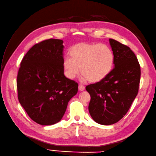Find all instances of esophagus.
I'll return each instance as SVG.
<instances>
[{"instance_id":"esophagus-1","label":"esophagus","mask_w":156,"mask_h":156,"mask_svg":"<svg viewBox=\"0 0 156 156\" xmlns=\"http://www.w3.org/2000/svg\"><path fill=\"white\" fill-rule=\"evenodd\" d=\"M78 89L80 91H83V90H85V86L84 85H82V84H80L78 86Z\"/></svg>"}]
</instances>
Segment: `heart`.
<instances>
[{
    "label": "heart",
    "instance_id": "b5f03b06",
    "mask_svg": "<svg viewBox=\"0 0 156 156\" xmlns=\"http://www.w3.org/2000/svg\"><path fill=\"white\" fill-rule=\"evenodd\" d=\"M69 57L62 62L65 75L74 79L79 74L91 82H98L110 74L114 64V54L108 46L81 42L70 50Z\"/></svg>",
    "mask_w": 156,
    "mask_h": 156
}]
</instances>
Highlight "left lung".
Here are the masks:
<instances>
[{
	"mask_svg": "<svg viewBox=\"0 0 156 156\" xmlns=\"http://www.w3.org/2000/svg\"><path fill=\"white\" fill-rule=\"evenodd\" d=\"M115 67L102 80L86 87L91 99L90 114L96 122L111 125L127 113L138 93L141 70L128 46L110 38Z\"/></svg>",
	"mask_w": 156,
	"mask_h": 156,
	"instance_id": "left-lung-1",
	"label": "left lung"
}]
</instances>
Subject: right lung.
Returning <instances> with one entry per match:
<instances>
[{"mask_svg": "<svg viewBox=\"0 0 156 156\" xmlns=\"http://www.w3.org/2000/svg\"><path fill=\"white\" fill-rule=\"evenodd\" d=\"M62 44L53 38L36 44L25 54L18 72L19 102L28 116L42 126L60 122L78 92V83L64 74Z\"/></svg>", "mask_w": 156, "mask_h": 156, "instance_id": "right-lung-1", "label": "right lung"}]
</instances>
